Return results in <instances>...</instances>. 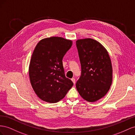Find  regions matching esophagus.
Returning a JSON list of instances; mask_svg holds the SVG:
<instances>
[{"label":"esophagus","mask_w":135,"mask_h":135,"mask_svg":"<svg viewBox=\"0 0 135 135\" xmlns=\"http://www.w3.org/2000/svg\"><path fill=\"white\" fill-rule=\"evenodd\" d=\"M71 80H72V81L73 82V83H74V84H75V83H76L75 79V78H72V79H71Z\"/></svg>","instance_id":"obj_1"}]
</instances>
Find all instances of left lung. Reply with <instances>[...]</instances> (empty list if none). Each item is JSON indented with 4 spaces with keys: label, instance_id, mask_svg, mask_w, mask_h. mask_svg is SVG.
<instances>
[{
    "label": "left lung",
    "instance_id": "left-lung-1",
    "mask_svg": "<svg viewBox=\"0 0 135 135\" xmlns=\"http://www.w3.org/2000/svg\"><path fill=\"white\" fill-rule=\"evenodd\" d=\"M81 75L76 83L79 93L86 101L93 102L103 97L113 81V68L106 49L91 38L76 41Z\"/></svg>",
    "mask_w": 135,
    "mask_h": 135
}]
</instances>
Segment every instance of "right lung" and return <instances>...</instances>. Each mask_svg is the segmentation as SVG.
<instances>
[{
    "label": "right lung",
    "mask_w": 135,
    "mask_h": 135,
    "mask_svg": "<svg viewBox=\"0 0 135 135\" xmlns=\"http://www.w3.org/2000/svg\"><path fill=\"white\" fill-rule=\"evenodd\" d=\"M72 41L59 37L41 40L33 52L29 67L32 86L42 101L56 103L62 99L72 87L64 74L62 60Z\"/></svg>",
    "instance_id": "add662e5"
}]
</instances>
